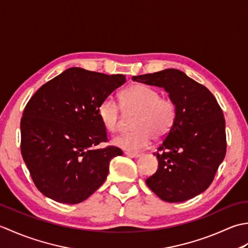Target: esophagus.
<instances>
[{"instance_id":"1","label":"esophagus","mask_w":248,"mask_h":248,"mask_svg":"<svg viewBox=\"0 0 248 248\" xmlns=\"http://www.w3.org/2000/svg\"><path fill=\"white\" fill-rule=\"evenodd\" d=\"M125 155L129 156V157H135V159H136V157L140 156V154H134V152H129V151L125 152Z\"/></svg>"}]
</instances>
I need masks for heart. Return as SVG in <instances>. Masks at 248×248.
Masks as SVG:
<instances>
[{"label":"heart","mask_w":248,"mask_h":248,"mask_svg":"<svg viewBox=\"0 0 248 248\" xmlns=\"http://www.w3.org/2000/svg\"><path fill=\"white\" fill-rule=\"evenodd\" d=\"M120 108L125 116L135 115L132 121L133 132L118 136L113 144L129 152L146 149L152 140H162L171 132L177 119V104L170 97H161L157 89L133 84L119 94ZM119 105L112 98L99 104L97 113L104 129L109 133H117L123 116Z\"/></svg>","instance_id":"b5f03b06"}]
</instances>
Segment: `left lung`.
Returning <instances> with one entry per match:
<instances>
[{"instance_id": "1", "label": "left lung", "mask_w": 248, "mask_h": 248, "mask_svg": "<svg viewBox=\"0 0 248 248\" xmlns=\"http://www.w3.org/2000/svg\"><path fill=\"white\" fill-rule=\"evenodd\" d=\"M133 81L163 87L177 104L171 132L157 148L159 167L147 178L162 200L181 202L205 191L226 155L223 110L202 84L178 69L138 76Z\"/></svg>"}]
</instances>
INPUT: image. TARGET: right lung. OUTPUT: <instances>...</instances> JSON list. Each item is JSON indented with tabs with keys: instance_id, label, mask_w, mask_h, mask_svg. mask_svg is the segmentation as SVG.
I'll return each instance as SVG.
<instances>
[{
	"instance_id": "1",
	"label": "right lung",
	"mask_w": 248,
	"mask_h": 248,
	"mask_svg": "<svg viewBox=\"0 0 248 248\" xmlns=\"http://www.w3.org/2000/svg\"><path fill=\"white\" fill-rule=\"evenodd\" d=\"M125 83L124 75L69 68L44 84L21 118V155L36 187L57 202L76 204L102 186L118 147L108 141L99 104Z\"/></svg>"
}]
</instances>
